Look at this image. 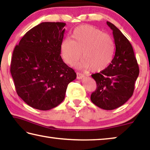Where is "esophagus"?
Returning <instances> with one entry per match:
<instances>
[{
  "label": "esophagus",
  "mask_w": 150,
  "mask_h": 150,
  "mask_svg": "<svg viewBox=\"0 0 150 150\" xmlns=\"http://www.w3.org/2000/svg\"><path fill=\"white\" fill-rule=\"evenodd\" d=\"M85 75L83 74V73H79V72H77V78L78 79H81L85 77Z\"/></svg>",
  "instance_id": "34e87169"
}]
</instances>
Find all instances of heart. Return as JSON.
<instances>
[{
	"label": "heart",
	"instance_id": "obj_1",
	"mask_svg": "<svg viewBox=\"0 0 150 150\" xmlns=\"http://www.w3.org/2000/svg\"><path fill=\"white\" fill-rule=\"evenodd\" d=\"M61 55L65 62L73 65L82 57L77 66L93 72L101 71L110 64L115 53V43L110 35L90 25H82L73 30L71 40L66 38L61 43Z\"/></svg>",
	"mask_w": 150,
	"mask_h": 150
}]
</instances>
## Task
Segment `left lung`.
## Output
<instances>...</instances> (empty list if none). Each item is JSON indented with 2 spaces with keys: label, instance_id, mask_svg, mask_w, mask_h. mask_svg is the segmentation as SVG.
Masks as SVG:
<instances>
[{
  "label": "left lung",
  "instance_id": "1",
  "mask_svg": "<svg viewBox=\"0 0 150 150\" xmlns=\"http://www.w3.org/2000/svg\"><path fill=\"white\" fill-rule=\"evenodd\" d=\"M112 30L116 51L111 63L100 73L91 75L96 88L91 100L104 110H113L123 105L133 95L139 67L132 46L113 24L106 22Z\"/></svg>",
  "mask_w": 150,
  "mask_h": 150
}]
</instances>
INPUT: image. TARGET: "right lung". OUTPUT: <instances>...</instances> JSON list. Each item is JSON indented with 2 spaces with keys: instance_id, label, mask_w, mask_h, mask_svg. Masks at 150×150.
<instances>
[{
  "instance_id": "right-lung-1",
  "label": "right lung",
  "mask_w": 150,
  "mask_h": 150,
  "mask_svg": "<svg viewBox=\"0 0 150 150\" xmlns=\"http://www.w3.org/2000/svg\"><path fill=\"white\" fill-rule=\"evenodd\" d=\"M65 25L42 22L27 32L14 47L11 73L16 93L34 108L56 107L64 100L68 84L77 77L60 55Z\"/></svg>"
}]
</instances>
